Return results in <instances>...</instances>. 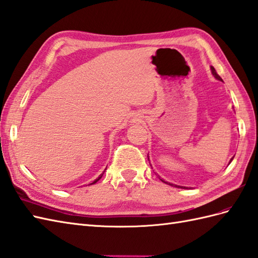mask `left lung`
<instances>
[{"label":"left lung","mask_w":258,"mask_h":258,"mask_svg":"<svg viewBox=\"0 0 258 258\" xmlns=\"http://www.w3.org/2000/svg\"><path fill=\"white\" fill-rule=\"evenodd\" d=\"M211 72H212V74H213V77H215L217 80H219V81H222V79L219 77V74L217 73V71L215 70V68H213V67H211ZM232 160H233V159H232ZM232 160H231V161H232ZM231 161H230V162H231ZM160 179L163 181V183H165V184H168V185H171V186H175V187H180V186H177V185H173V184H171V183H167V181L163 180L162 178H160ZM180 188H185V187H180Z\"/></svg>","instance_id":"1"}]
</instances>
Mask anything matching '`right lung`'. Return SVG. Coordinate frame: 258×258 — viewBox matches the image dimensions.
Wrapping results in <instances>:
<instances>
[{"mask_svg":"<svg viewBox=\"0 0 258 258\" xmlns=\"http://www.w3.org/2000/svg\"><path fill=\"white\" fill-rule=\"evenodd\" d=\"M104 172H105V171H104ZM103 174H104V173H103ZM103 174H100V175H99V177H98L97 179H95V180H94V181H93V183H91L90 185H93V184H95V183H97V181H98V180H99L100 178H102V176H103Z\"/></svg>","mask_w":258,"mask_h":258,"instance_id":"1","label":"right lung"}]
</instances>
